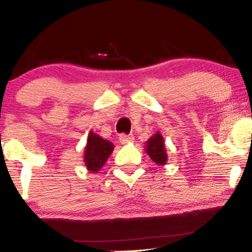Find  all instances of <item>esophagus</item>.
Returning <instances> with one entry per match:
<instances>
[{"label":"esophagus","instance_id":"34e87169","mask_svg":"<svg viewBox=\"0 0 252 252\" xmlns=\"http://www.w3.org/2000/svg\"><path fill=\"white\" fill-rule=\"evenodd\" d=\"M133 140V135H126V134H121V135H119V141H121L122 144H129V142H131Z\"/></svg>","mask_w":252,"mask_h":252}]
</instances>
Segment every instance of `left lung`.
<instances>
[{
  "label": "left lung",
  "instance_id": "obj_1",
  "mask_svg": "<svg viewBox=\"0 0 252 252\" xmlns=\"http://www.w3.org/2000/svg\"><path fill=\"white\" fill-rule=\"evenodd\" d=\"M146 144V152L152 161L156 162L158 166H163L167 162V154L161 134L156 133Z\"/></svg>",
  "mask_w": 252,
  "mask_h": 252
}]
</instances>
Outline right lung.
<instances>
[{
	"mask_svg": "<svg viewBox=\"0 0 252 252\" xmlns=\"http://www.w3.org/2000/svg\"><path fill=\"white\" fill-rule=\"evenodd\" d=\"M113 147L112 142L103 140L102 138L90 131L88 144H86L85 156H84V161L89 171L94 173L100 171V168H102L113 151Z\"/></svg>",
	"mask_w": 252,
	"mask_h": 252,
	"instance_id": "1",
	"label": "right lung"
}]
</instances>
